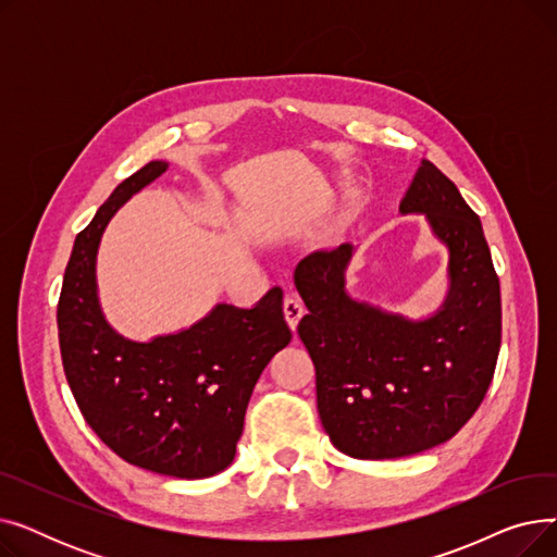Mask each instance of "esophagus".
I'll list each match as a JSON object with an SVG mask.
<instances>
[{
  "instance_id": "esophagus-1",
  "label": "esophagus",
  "mask_w": 557,
  "mask_h": 557,
  "mask_svg": "<svg viewBox=\"0 0 557 557\" xmlns=\"http://www.w3.org/2000/svg\"><path fill=\"white\" fill-rule=\"evenodd\" d=\"M302 313H305L302 300H300L298 296H294V294H288V296L284 298V315H286L288 327L294 330V332H296V327H298V323H300Z\"/></svg>"
}]
</instances>
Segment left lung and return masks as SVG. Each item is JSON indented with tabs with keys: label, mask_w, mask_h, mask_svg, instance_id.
Here are the masks:
<instances>
[{
	"label": "left lung",
	"mask_w": 557,
	"mask_h": 557,
	"mask_svg": "<svg viewBox=\"0 0 557 557\" xmlns=\"http://www.w3.org/2000/svg\"><path fill=\"white\" fill-rule=\"evenodd\" d=\"M401 214H424L449 248V294L408 320L345 290L352 244L313 250L296 269L309 309L298 334L315 368L318 416L334 447L384 460L447 443L481 406L502 347V288L476 212L422 160Z\"/></svg>",
	"instance_id": "obj_1"
}]
</instances>
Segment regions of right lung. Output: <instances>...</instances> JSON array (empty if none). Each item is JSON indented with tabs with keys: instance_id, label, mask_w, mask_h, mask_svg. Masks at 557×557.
<instances>
[{
	"instance_id": "obj_1",
	"label": "right lung",
	"mask_w": 557,
	"mask_h": 557,
	"mask_svg": "<svg viewBox=\"0 0 557 557\" xmlns=\"http://www.w3.org/2000/svg\"><path fill=\"white\" fill-rule=\"evenodd\" d=\"M135 171L76 234L58 300V341L85 422L131 465L175 479H208L232 462L259 374L290 341L282 288L252 309L216 305L189 330L149 343L116 334L97 298V250L108 221L166 171Z\"/></svg>"
}]
</instances>
